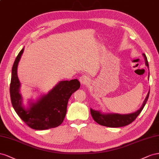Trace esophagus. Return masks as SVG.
I'll list each match as a JSON object with an SVG mask.
<instances>
[{"mask_svg":"<svg viewBox=\"0 0 159 159\" xmlns=\"http://www.w3.org/2000/svg\"><path fill=\"white\" fill-rule=\"evenodd\" d=\"M79 80H80V83L82 84H88L89 83V80H89V78L87 76L83 75V76H81L80 78H79Z\"/></svg>","mask_w":159,"mask_h":159,"instance_id":"1","label":"esophagus"}]
</instances>
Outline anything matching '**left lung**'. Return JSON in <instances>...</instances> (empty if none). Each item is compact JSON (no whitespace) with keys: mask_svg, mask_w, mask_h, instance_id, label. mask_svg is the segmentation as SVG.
<instances>
[{"mask_svg":"<svg viewBox=\"0 0 159 159\" xmlns=\"http://www.w3.org/2000/svg\"><path fill=\"white\" fill-rule=\"evenodd\" d=\"M143 56L145 59V64H146L147 67H148L147 58L144 54H143ZM148 96L149 92L148 93L147 96L144 99L142 107L138 111L133 113H130V114L120 115L117 114V113H107V114L105 113V114H104V113H102L101 112L93 110L92 108H90V113H91L94 120L96 121L98 124L101 125L112 128L125 126L133 122L136 119V118L141 112L144 107L146 105Z\"/></svg>","mask_w":159,"mask_h":159,"instance_id":"1","label":"left lung"}]
</instances>
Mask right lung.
I'll list each match as a JSON object with an SVG mask.
<instances>
[{
    "label": "right lung",
    "mask_w": 159,
    "mask_h": 159,
    "mask_svg": "<svg viewBox=\"0 0 159 159\" xmlns=\"http://www.w3.org/2000/svg\"><path fill=\"white\" fill-rule=\"evenodd\" d=\"M24 48L18 54L12 69L10 85L11 102L20 119L31 129L46 130L62 124L66 113L69 99L72 94L80 88L77 79L60 81L55 87L44 94L35 102H30L26 108L22 105L20 92V83L17 75V67Z\"/></svg>",
    "instance_id": "right-lung-1"
}]
</instances>
